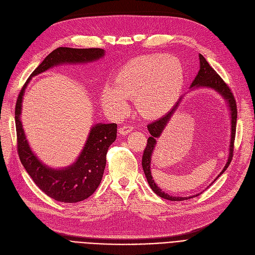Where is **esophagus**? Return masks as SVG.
<instances>
[{
    "label": "esophagus",
    "instance_id": "34e87169",
    "mask_svg": "<svg viewBox=\"0 0 255 255\" xmlns=\"http://www.w3.org/2000/svg\"><path fill=\"white\" fill-rule=\"evenodd\" d=\"M132 129H133V127H131V126H129V125H124V126L120 127L119 133H120V134H123V135H126V134L130 133V132L132 131Z\"/></svg>",
    "mask_w": 255,
    "mask_h": 255
}]
</instances>
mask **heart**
Segmentation results:
<instances>
[{
    "label": "heart",
    "mask_w": 255,
    "mask_h": 255,
    "mask_svg": "<svg viewBox=\"0 0 255 255\" xmlns=\"http://www.w3.org/2000/svg\"><path fill=\"white\" fill-rule=\"evenodd\" d=\"M183 81V69L176 59L164 55L139 56L120 70L115 82L103 85L100 100L107 113L121 117L127 112L129 98L135 97L141 116L157 118L173 106Z\"/></svg>",
    "instance_id": "heart-1"
}]
</instances>
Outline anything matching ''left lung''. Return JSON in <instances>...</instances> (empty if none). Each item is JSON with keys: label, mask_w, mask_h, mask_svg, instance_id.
<instances>
[{"label": "left lung", "mask_w": 255, "mask_h": 255, "mask_svg": "<svg viewBox=\"0 0 255 255\" xmlns=\"http://www.w3.org/2000/svg\"><path fill=\"white\" fill-rule=\"evenodd\" d=\"M199 59H200V69H199V72H198L197 76L195 77L194 81L192 82V84L190 86V91H194V90H197V88H202V87L214 90L216 93H218L225 100V102L227 104V107L229 109V116H230L231 134H230L228 158H227L226 164L224 165L223 170L220 172V174L217 176V178L212 182V183H214L219 178V177L226 171V169L228 168V165H229V163L232 159V156H234V142H235V137H236L238 112H237V104H236L235 97H234V95H232V93L229 90V87L227 86V84L216 73V71L212 68V66L209 65V63L206 61V59L202 56L201 54H199ZM182 98H183V96L179 99L178 101H177V103L174 105V107L170 110L168 114H165L162 118H160L157 121L153 122V123H151L147 126L151 136L148 138L147 146H146L145 151H143L142 159H141L142 170H143V172H145L146 178L148 180V183H149L150 187L153 190V192L156 195H158L159 197H161L163 199H167V200H170V201H183V200H187V199L197 197V196L201 194V193H199V194L189 196V197L170 196L169 194L164 193L162 190H160V187H158V185H156V183H155V181L153 180V177H152V174H151V158H152L153 151H154L155 147H156V142H157L156 139L160 136V134L162 133V131L164 130L165 126L168 125L171 118L175 114L176 109L178 108V106H179V104L182 100ZM212 183H210L209 185H212Z\"/></svg>", "instance_id": "left-lung-1"}]
</instances>
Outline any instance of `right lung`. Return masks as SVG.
<instances>
[{"label":"right lung","instance_id":"right-lung-1","mask_svg":"<svg viewBox=\"0 0 255 255\" xmlns=\"http://www.w3.org/2000/svg\"><path fill=\"white\" fill-rule=\"evenodd\" d=\"M103 49L57 48L42 60L21 88L15 105L17 152L27 173L39 189L52 199L64 203H76L92 196L100 185L106 165L109 146L117 138V124L98 123L91 128L85 145L72 164L61 169L43 163L32 151L21 124V104L25 90L32 79L49 69L62 64H83L104 57Z\"/></svg>","mask_w":255,"mask_h":255}]
</instances>
